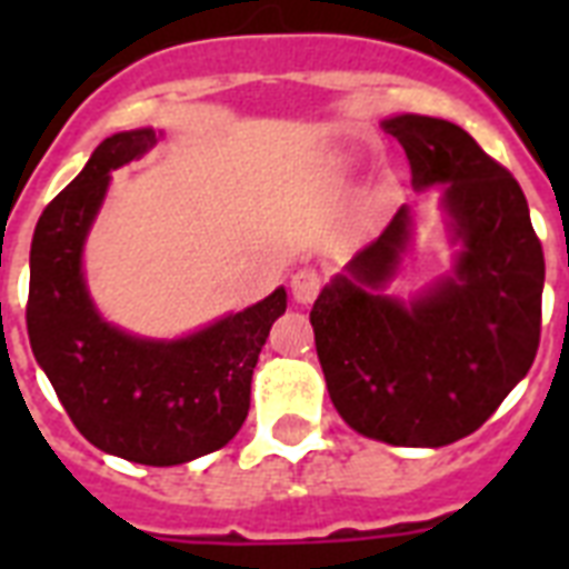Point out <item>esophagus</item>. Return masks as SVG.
<instances>
[{
    "label": "esophagus",
    "mask_w": 569,
    "mask_h": 569,
    "mask_svg": "<svg viewBox=\"0 0 569 569\" xmlns=\"http://www.w3.org/2000/svg\"><path fill=\"white\" fill-rule=\"evenodd\" d=\"M321 292V271L312 266L298 268L292 274V295L298 303L316 301V295Z\"/></svg>",
    "instance_id": "1"
}]
</instances>
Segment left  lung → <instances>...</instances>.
<instances>
[{"mask_svg": "<svg viewBox=\"0 0 569 569\" xmlns=\"http://www.w3.org/2000/svg\"><path fill=\"white\" fill-rule=\"evenodd\" d=\"M405 147L413 186L446 182L442 203L463 250L455 277L413 303L378 292L407 244L401 206L310 312L339 416L392 446H449L478 431L535 363L543 248L520 182L458 123L401 114L383 123Z\"/></svg>", "mask_w": 569, "mask_h": 569, "instance_id": "1", "label": "left lung"}]
</instances>
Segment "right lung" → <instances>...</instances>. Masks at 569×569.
<instances>
[{
    "label": "right lung",
    "mask_w": 569,
    "mask_h": 569,
    "mask_svg": "<svg viewBox=\"0 0 569 569\" xmlns=\"http://www.w3.org/2000/svg\"><path fill=\"white\" fill-rule=\"evenodd\" d=\"M156 144L153 129L106 138L40 214L31 239L26 328L34 360L84 440L118 458L173 467L221 449L248 419L250 378L286 310L277 289L180 342H144L97 316L82 280V241L109 173Z\"/></svg>",
    "instance_id": "1"
}]
</instances>
